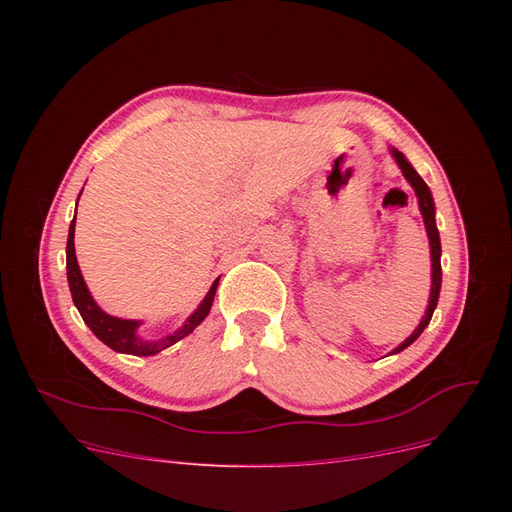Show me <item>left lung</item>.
<instances>
[{
    "mask_svg": "<svg viewBox=\"0 0 512 512\" xmlns=\"http://www.w3.org/2000/svg\"><path fill=\"white\" fill-rule=\"evenodd\" d=\"M393 158L397 160L401 173H404V177L410 181V185L414 188L416 196H418V207H421V213H423V220H425V228H427V235H429V245H431V294H429V305H427V312L421 320V324H418L416 331L406 339L404 344L397 346L393 350L395 352H401L404 348H408L414 339L421 335L425 331V327L429 324L431 316H433V309H436L438 305V297H440V284H442V267H440V232H438V226H436V218H433V198H431V192L427 188V183L418 177L416 170L410 166V162L404 158V153L393 149Z\"/></svg>",
    "mask_w": 512,
    "mask_h": 512,
    "instance_id": "left-lung-1",
    "label": "left lung"
}]
</instances>
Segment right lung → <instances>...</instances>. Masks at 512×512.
Segmentation results:
<instances>
[{
	"label": "right lung",
	"mask_w": 512,
	"mask_h": 512,
	"mask_svg": "<svg viewBox=\"0 0 512 512\" xmlns=\"http://www.w3.org/2000/svg\"><path fill=\"white\" fill-rule=\"evenodd\" d=\"M74 220H76V215H74ZM74 220L70 224L68 245H66V269H68V284H70V292H72V301H74L76 309H79V314L83 316L87 327L94 331V335L100 339V342H104L108 348H113L115 352H123V354H134V356L158 354L164 348L177 344L179 339H183L185 335H190L198 327V324L207 318L220 280L213 282V286L207 292L205 301L200 303V307L188 318V322H185L179 331H175L173 335L160 337V339H143V337H138L136 329H138V324H141V322L121 320V318L104 314L102 309L96 305V301L91 299V294H89V290L85 286V280H83L81 269H79V262H76V254H74Z\"/></svg>",
	"instance_id": "obj_1"
}]
</instances>
